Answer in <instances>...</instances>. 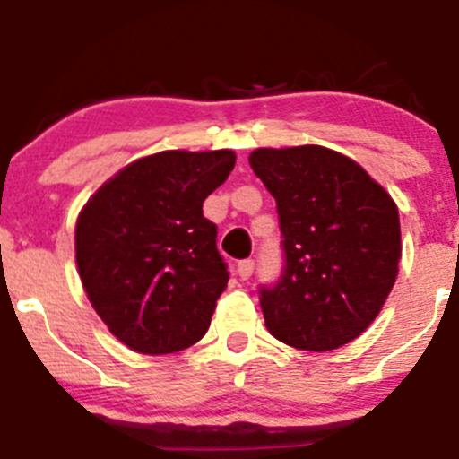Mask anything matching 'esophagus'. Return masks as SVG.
<instances>
[{
  "instance_id": "obj_1",
  "label": "esophagus",
  "mask_w": 459,
  "mask_h": 459,
  "mask_svg": "<svg viewBox=\"0 0 459 459\" xmlns=\"http://www.w3.org/2000/svg\"><path fill=\"white\" fill-rule=\"evenodd\" d=\"M237 273H238V277H241V279H250L252 273H255V259H243V261H238Z\"/></svg>"
}]
</instances>
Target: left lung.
I'll use <instances>...</instances> for the list:
<instances>
[{
  "mask_svg": "<svg viewBox=\"0 0 459 459\" xmlns=\"http://www.w3.org/2000/svg\"><path fill=\"white\" fill-rule=\"evenodd\" d=\"M250 167L277 203L283 268L259 288L281 342L329 351L363 333L401 259L399 209L353 160L322 146L256 148Z\"/></svg>",
  "mask_w": 459,
  "mask_h": 459,
  "instance_id": "obj_1",
  "label": "left lung"
}]
</instances>
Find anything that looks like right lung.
I'll return each mask as SVG.
<instances>
[{"instance_id":"1","label":"right lung","mask_w":459,"mask_h":459,"mask_svg":"<svg viewBox=\"0 0 459 459\" xmlns=\"http://www.w3.org/2000/svg\"><path fill=\"white\" fill-rule=\"evenodd\" d=\"M234 161L232 151L143 157L108 180L78 216L82 288L134 351H182L207 333L230 273L203 203Z\"/></svg>"}]
</instances>
